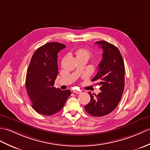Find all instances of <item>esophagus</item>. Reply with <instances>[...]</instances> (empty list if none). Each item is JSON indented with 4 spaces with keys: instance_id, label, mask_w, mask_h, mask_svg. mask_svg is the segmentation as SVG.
I'll list each match as a JSON object with an SVG mask.
<instances>
[{
    "instance_id": "esophagus-1",
    "label": "esophagus",
    "mask_w": 150,
    "mask_h": 150,
    "mask_svg": "<svg viewBox=\"0 0 150 150\" xmlns=\"http://www.w3.org/2000/svg\"><path fill=\"white\" fill-rule=\"evenodd\" d=\"M73 92H74L75 94H81L82 93V91H81V90H76V89L74 90V91H73Z\"/></svg>"
}]
</instances>
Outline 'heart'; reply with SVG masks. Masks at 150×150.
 <instances>
[{
  "mask_svg": "<svg viewBox=\"0 0 150 150\" xmlns=\"http://www.w3.org/2000/svg\"><path fill=\"white\" fill-rule=\"evenodd\" d=\"M76 57H85L88 59L91 56V52L86 48H79L75 52Z\"/></svg>",
  "mask_w": 150,
  "mask_h": 150,
  "instance_id": "1",
  "label": "heart"
}]
</instances>
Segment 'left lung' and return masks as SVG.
Returning <instances> with one entry per match:
<instances>
[{
    "mask_svg": "<svg viewBox=\"0 0 150 150\" xmlns=\"http://www.w3.org/2000/svg\"><path fill=\"white\" fill-rule=\"evenodd\" d=\"M103 50V59L98 64V71L91 81L101 86V92L95 95L89 92L91 100L84 108L93 116L101 117L116 109L122 97L125 87V66L120 50L105 41L96 42Z\"/></svg>",
    "mask_w": 150,
    "mask_h": 150,
    "instance_id": "obj_1",
    "label": "left lung"
}]
</instances>
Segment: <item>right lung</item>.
I'll list each match as a JSON object with an SVG mask.
<instances>
[{"label": "right lung", "mask_w": 150, "mask_h": 150, "mask_svg": "<svg viewBox=\"0 0 150 150\" xmlns=\"http://www.w3.org/2000/svg\"><path fill=\"white\" fill-rule=\"evenodd\" d=\"M65 47L60 43L50 42L38 48L27 69L25 86L32 107L45 116L59 112L71 93L54 87L58 74L57 54Z\"/></svg>", "instance_id": "add662e5"}]
</instances>
